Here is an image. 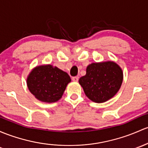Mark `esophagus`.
Returning a JSON list of instances; mask_svg holds the SVG:
<instances>
[{
  "label": "esophagus",
  "mask_w": 148,
  "mask_h": 148,
  "mask_svg": "<svg viewBox=\"0 0 148 148\" xmlns=\"http://www.w3.org/2000/svg\"><path fill=\"white\" fill-rule=\"evenodd\" d=\"M72 80L74 81V82H77L78 81V77H73Z\"/></svg>",
  "instance_id": "1"
}]
</instances>
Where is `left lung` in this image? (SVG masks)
<instances>
[{"label":"left lung","instance_id":"8db88e82","mask_svg":"<svg viewBox=\"0 0 148 148\" xmlns=\"http://www.w3.org/2000/svg\"><path fill=\"white\" fill-rule=\"evenodd\" d=\"M123 79V71L116 62L101 61L88 65L86 75L79 79V84L91 101L103 103L118 92Z\"/></svg>","mask_w":148,"mask_h":148}]
</instances>
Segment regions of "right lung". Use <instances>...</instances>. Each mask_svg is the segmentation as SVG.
I'll use <instances>...</instances> for the list:
<instances>
[{"mask_svg":"<svg viewBox=\"0 0 148 148\" xmlns=\"http://www.w3.org/2000/svg\"><path fill=\"white\" fill-rule=\"evenodd\" d=\"M71 82L67 73L50 64L36 66L27 77L30 92L36 99L46 103L58 101Z\"/></svg>","mask_w":148,"mask_h":148,"instance_id":"right-lung-1","label":"right lung"}]
</instances>
